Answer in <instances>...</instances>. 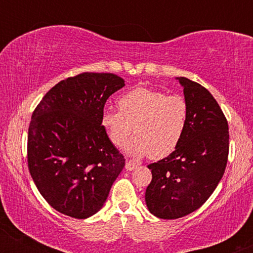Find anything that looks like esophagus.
<instances>
[{
    "mask_svg": "<svg viewBox=\"0 0 253 253\" xmlns=\"http://www.w3.org/2000/svg\"><path fill=\"white\" fill-rule=\"evenodd\" d=\"M137 167H138V165H137V163L132 162V160H127V162H126V169L129 170V171L134 170Z\"/></svg>",
    "mask_w": 253,
    "mask_h": 253,
    "instance_id": "1",
    "label": "esophagus"
}]
</instances>
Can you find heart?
I'll list each match as a JSON object with an SVG mask.
<instances>
[{"label":"heart","mask_w":253,"mask_h":253,"mask_svg":"<svg viewBox=\"0 0 253 253\" xmlns=\"http://www.w3.org/2000/svg\"><path fill=\"white\" fill-rule=\"evenodd\" d=\"M119 110H105L101 126L115 147L122 148L128 137L126 152L136 158L152 155L164 159L175 152L188 122V104L181 95H168L149 86H136L117 101Z\"/></svg>","instance_id":"b5f03b06"}]
</instances>
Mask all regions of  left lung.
<instances>
[{
  "mask_svg": "<svg viewBox=\"0 0 253 253\" xmlns=\"http://www.w3.org/2000/svg\"><path fill=\"white\" fill-rule=\"evenodd\" d=\"M177 79L188 104L185 136L169 157L148 165L152 181L145 203L160 219L182 218L200 208L223 177L229 155V126L219 104L201 84Z\"/></svg>",
  "mask_w": 253,
  "mask_h": 253,
  "instance_id": "1",
  "label": "left lung"
}]
</instances>
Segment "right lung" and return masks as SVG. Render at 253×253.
Wrapping results in <instances>:
<instances>
[{
    "label": "right lung",
    "mask_w": 253,
    "mask_h": 253,
    "mask_svg": "<svg viewBox=\"0 0 253 253\" xmlns=\"http://www.w3.org/2000/svg\"><path fill=\"white\" fill-rule=\"evenodd\" d=\"M125 81L84 72L50 89L32 115L28 168L45 201L60 213L85 219L100 211L125 167L109 141L101 115Z\"/></svg>",
    "instance_id": "right-lung-1"
}]
</instances>
